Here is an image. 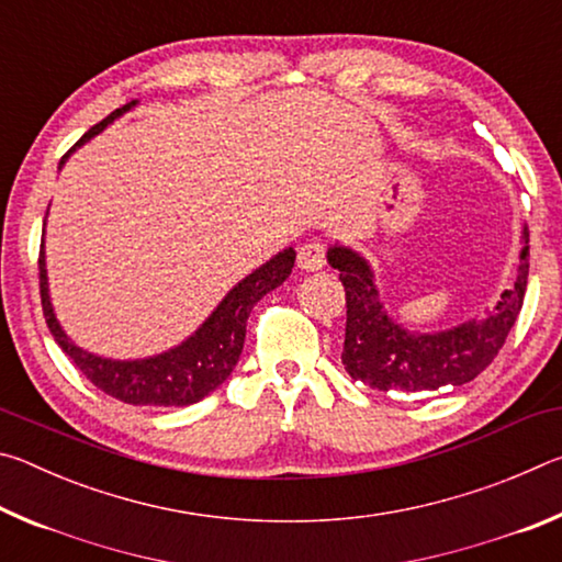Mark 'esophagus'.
I'll list each match as a JSON object with an SVG mask.
<instances>
[{"mask_svg": "<svg viewBox=\"0 0 562 562\" xmlns=\"http://www.w3.org/2000/svg\"><path fill=\"white\" fill-rule=\"evenodd\" d=\"M297 268L304 272H317L325 268V247L319 243H304L297 252Z\"/></svg>", "mask_w": 562, "mask_h": 562, "instance_id": "obj_1", "label": "esophagus"}]
</instances>
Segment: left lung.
Listing matches in <instances>:
<instances>
[{"mask_svg": "<svg viewBox=\"0 0 562 562\" xmlns=\"http://www.w3.org/2000/svg\"><path fill=\"white\" fill-rule=\"evenodd\" d=\"M520 243L516 282L501 292L493 310L439 331L408 329L394 319L379 294L372 262L351 245H329L327 262L339 272L347 292V331L341 351L347 374L379 392L406 394L439 392L473 382L506 345L522 307L530 255L526 223Z\"/></svg>", "mask_w": 562, "mask_h": 562, "instance_id": "8db88e82", "label": "left lung"}]
</instances>
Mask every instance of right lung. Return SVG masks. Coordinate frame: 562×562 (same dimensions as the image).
<instances>
[{
    "instance_id": "obj_1",
    "label": "right lung",
    "mask_w": 562,
    "mask_h": 562,
    "mask_svg": "<svg viewBox=\"0 0 562 562\" xmlns=\"http://www.w3.org/2000/svg\"><path fill=\"white\" fill-rule=\"evenodd\" d=\"M136 106L138 101H131L123 109L113 111L109 119H103L99 126H93L87 136L61 158L59 170L66 166V160L71 158V154H76L83 144H89L93 136H99V133L106 131L113 121ZM294 258H297L294 247H284L282 252L272 255L268 262H262L260 268H255L250 274H245L240 282L233 284L231 292L217 302V307L201 322V327H198L193 335H188L180 345L150 357H101L79 347L69 335H66L61 322L56 319L52 304L44 240L40 252L42 307L54 339L59 341V347L74 359V364L81 369V374L87 376L93 386H99L103 394L133 406H190L201 402L207 394H213L215 389L233 374L245 345L247 317H250L252 307L265 297V294L280 288V284L290 278Z\"/></svg>"
}]
</instances>
